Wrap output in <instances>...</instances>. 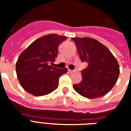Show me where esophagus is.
I'll use <instances>...</instances> for the list:
<instances>
[{"label":"esophagus","instance_id":"obj_1","mask_svg":"<svg viewBox=\"0 0 131 131\" xmlns=\"http://www.w3.org/2000/svg\"><path fill=\"white\" fill-rule=\"evenodd\" d=\"M75 71H73V70H71V69H68V72L69 73H73V72Z\"/></svg>","mask_w":131,"mask_h":131}]
</instances>
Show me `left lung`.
I'll list each match as a JSON object with an SVG mask.
<instances>
[{
  "label": "left lung",
  "instance_id": "1",
  "mask_svg": "<svg viewBox=\"0 0 131 131\" xmlns=\"http://www.w3.org/2000/svg\"><path fill=\"white\" fill-rule=\"evenodd\" d=\"M82 62L88 67L82 72V80L73 89L88 99L101 97L112 89L120 74V67L110 49L89 37L72 38Z\"/></svg>",
  "mask_w": 131,
  "mask_h": 131
}]
</instances>
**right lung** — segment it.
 Returning a JSON list of instances; mask_svg holds the SVG:
<instances>
[{
  "instance_id": "obj_1",
  "label": "right lung",
  "mask_w": 131,
  "mask_h": 131,
  "mask_svg": "<svg viewBox=\"0 0 131 131\" xmlns=\"http://www.w3.org/2000/svg\"><path fill=\"white\" fill-rule=\"evenodd\" d=\"M65 36L49 34L33 41L24 50L16 62L19 84L28 93L39 96L47 95L58 87L60 77L68 70L50 65L55 61L58 48L67 39Z\"/></svg>"
}]
</instances>
